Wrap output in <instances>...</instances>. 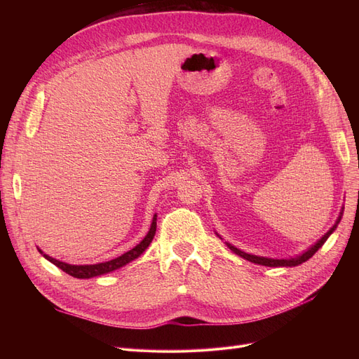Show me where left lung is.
I'll use <instances>...</instances> for the list:
<instances>
[{
	"label": "left lung",
	"instance_id": "left-lung-1",
	"mask_svg": "<svg viewBox=\"0 0 359 359\" xmlns=\"http://www.w3.org/2000/svg\"><path fill=\"white\" fill-rule=\"evenodd\" d=\"M340 220H341V217H339V220H337V223L331 227V229H330L327 233H325V235L320 238V240H319L316 244H314L311 248H309L306 253H302L301 256L293 257V259H269V257H260V256L244 253V252H241V250H238L236 247H233V245H231V244H227V243H226V245L229 247L235 255L241 256V257L250 260V262L257 264V265H265V266H297V265H299V264H302V262H306V260H309L314 253L318 252V250L325 244V241L328 240V236L335 231V227H337V224H339Z\"/></svg>",
	"mask_w": 359,
	"mask_h": 359
}]
</instances>
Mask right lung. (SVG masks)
Wrapping results in <instances>:
<instances>
[{"label": "right lung", "instance_id": "add662e5", "mask_svg": "<svg viewBox=\"0 0 359 359\" xmlns=\"http://www.w3.org/2000/svg\"><path fill=\"white\" fill-rule=\"evenodd\" d=\"M156 227H157V215H154L153 223H151V229H149V232L147 233V236L144 238L142 241H140L136 247H133L132 250H128L127 253L109 260V262H103V264H95V265H69L66 262H60V260L53 259V257H50L48 255H43L41 250H39V252L43 256H45L49 260V262H52L53 265H57L60 269H62L64 273H67L69 276L76 277V278H91V277H97V276H102V274L112 273V271L121 268V266L127 265L128 262H132V260L137 259L140 255L145 252L147 247L151 244V241H153V238L156 235Z\"/></svg>", "mask_w": 359, "mask_h": 359}]
</instances>
